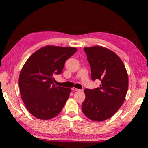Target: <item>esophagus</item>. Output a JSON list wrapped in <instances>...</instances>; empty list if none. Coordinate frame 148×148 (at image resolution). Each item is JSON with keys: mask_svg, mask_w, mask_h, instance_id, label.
I'll return each mask as SVG.
<instances>
[{"mask_svg": "<svg viewBox=\"0 0 148 148\" xmlns=\"http://www.w3.org/2000/svg\"><path fill=\"white\" fill-rule=\"evenodd\" d=\"M72 91H80L81 90H79V89H77V88H72Z\"/></svg>", "mask_w": 148, "mask_h": 148, "instance_id": "34e87169", "label": "esophagus"}]
</instances>
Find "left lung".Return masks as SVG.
I'll return each instance as SVG.
<instances>
[{
    "label": "left lung",
    "instance_id": "obj_1",
    "mask_svg": "<svg viewBox=\"0 0 148 148\" xmlns=\"http://www.w3.org/2000/svg\"><path fill=\"white\" fill-rule=\"evenodd\" d=\"M91 67L92 79L101 84L95 89H85L82 111L90 119L103 121L113 116L125 99L128 76L123 61L110 49L100 47L84 48Z\"/></svg>",
    "mask_w": 148,
    "mask_h": 148
}]
</instances>
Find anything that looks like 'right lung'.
<instances>
[{"mask_svg":"<svg viewBox=\"0 0 148 148\" xmlns=\"http://www.w3.org/2000/svg\"><path fill=\"white\" fill-rule=\"evenodd\" d=\"M75 47L47 45L34 53L20 71V95L34 117L48 120L57 116L67 101L71 88L55 86L54 76L60 74Z\"/></svg>","mask_w":148,"mask_h":148,"instance_id":"obj_1","label":"right lung"}]
</instances>
